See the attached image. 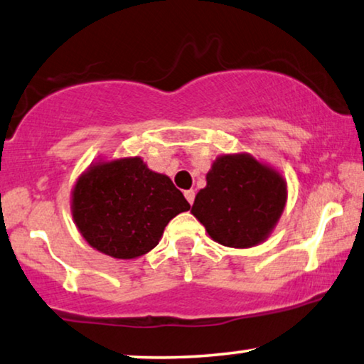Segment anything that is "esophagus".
Instances as JSON below:
<instances>
[{
  "instance_id": "34e87169",
  "label": "esophagus",
  "mask_w": 364,
  "mask_h": 364,
  "mask_svg": "<svg viewBox=\"0 0 364 364\" xmlns=\"http://www.w3.org/2000/svg\"><path fill=\"white\" fill-rule=\"evenodd\" d=\"M194 196H196V193L193 191V189H188V191H184V198H186V200L189 204L193 205V203H194Z\"/></svg>"
}]
</instances>
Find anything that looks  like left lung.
Instances as JSON below:
<instances>
[{"mask_svg": "<svg viewBox=\"0 0 364 364\" xmlns=\"http://www.w3.org/2000/svg\"><path fill=\"white\" fill-rule=\"evenodd\" d=\"M205 180L191 213L215 242L248 248L268 237L286 204V183L278 173L248 155H224Z\"/></svg>", "mask_w": 364, "mask_h": 364, "instance_id": "1", "label": "left lung"}]
</instances>
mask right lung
<instances>
[{
  "label": "right lung",
  "instance_id": "add662e5",
  "mask_svg": "<svg viewBox=\"0 0 364 364\" xmlns=\"http://www.w3.org/2000/svg\"><path fill=\"white\" fill-rule=\"evenodd\" d=\"M72 208L91 247L130 259L159 245L168 222L191 205L170 178L135 156L90 168L73 189Z\"/></svg>",
  "mask_w": 364,
  "mask_h": 364
}]
</instances>
